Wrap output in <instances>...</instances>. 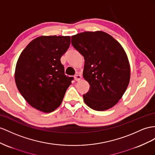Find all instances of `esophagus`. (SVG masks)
<instances>
[{
	"label": "esophagus",
	"mask_w": 155,
	"mask_h": 155,
	"mask_svg": "<svg viewBox=\"0 0 155 155\" xmlns=\"http://www.w3.org/2000/svg\"><path fill=\"white\" fill-rule=\"evenodd\" d=\"M81 78H82V77H81V74H76L74 76V79H75V81H79L81 79Z\"/></svg>",
	"instance_id": "34e87169"
}]
</instances>
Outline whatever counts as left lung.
I'll use <instances>...</instances> for the list:
<instances>
[{
  "mask_svg": "<svg viewBox=\"0 0 155 155\" xmlns=\"http://www.w3.org/2000/svg\"><path fill=\"white\" fill-rule=\"evenodd\" d=\"M71 44L84 58L83 77L90 89L85 104L96 110L115 105L128 86L130 67L122 46L103 31H86L71 37Z\"/></svg>",
  "mask_w": 155,
  "mask_h": 155,
  "instance_id": "left-lung-1",
  "label": "left lung"
}]
</instances>
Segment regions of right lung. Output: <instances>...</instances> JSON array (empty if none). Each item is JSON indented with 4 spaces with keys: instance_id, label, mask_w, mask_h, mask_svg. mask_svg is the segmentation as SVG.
I'll return each instance as SVG.
<instances>
[{
    "instance_id": "obj_1",
    "label": "right lung",
    "mask_w": 155,
    "mask_h": 155,
    "mask_svg": "<svg viewBox=\"0 0 155 155\" xmlns=\"http://www.w3.org/2000/svg\"><path fill=\"white\" fill-rule=\"evenodd\" d=\"M69 36H41L19 55L15 71L19 92L40 111L51 113L61 105L73 77H67L60 58L68 50Z\"/></svg>"
}]
</instances>
